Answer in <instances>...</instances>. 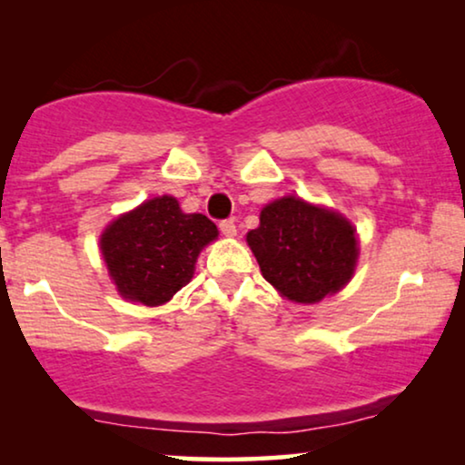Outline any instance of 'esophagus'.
<instances>
[{
	"instance_id": "1",
	"label": "esophagus",
	"mask_w": 465,
	"mask_h": 465,
	"mask_svg": "<svg viewBox=\"0 0 465 465\" xmlns=\"http://www.w3.org/2000/svg\"><path fill=\"white\" fill-rule=\"evenodd\" d=\"M220 231L224 237H234L237 234V224H234V220H222L220 222Z\"/></svg>"
}]
</instances>
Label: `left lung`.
Wrapping results in <instances>:
<instances>
[{"instance_id":"1","label":"left lung","mask_w":465,"mask_h":465,"mask_svg":"<svg viewBox=\"0 0 465 465\" xmlns=\"http://www.w3.org/2000/svg\"><path fill=\"white\" fill-rule=\"evenodd\" d=\"M247 243L266 282L302 304L339 292L358 258L355 231L342 215L294 196L266 205Z\"/></svg>"}]
</instances>
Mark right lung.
Listing matches in <instances>:
<instances>
[{"mask_svg":"<svg viewBox=\"0 0 465 465\" xmlns=\"http://www.w3.org/2000/svg\"><path fill=\"white\" fill-rule=\"evenodd\" d=\"M215 237L207 215L182 213L173 196H158L114 222L101 252L120 294L156 307L193 279L196 256Z\"/></svg>","mask_w":465,"mask_h":465,"instance_id":"add662e5","label":"right lung"}]
</instances>
